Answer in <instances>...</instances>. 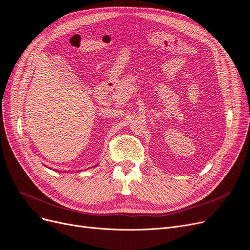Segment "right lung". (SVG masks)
<instances>
[{"mask_svg":"<svg viewBox=\"0 0 250 250\" xmlns=\"http://www.w3.org/2000/svg\"><path fill=\"white\" fill-rule=\"evenodd\" d=\"M96 167H97V166H96ZM47 168H48V167H47ZM49 169H50V168H49Z\"/></svg>","mask_w":250,"mask_h":250,"instance_id":"obj_1","label":"right lung"}]
</instances>
